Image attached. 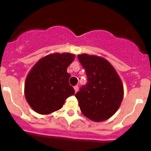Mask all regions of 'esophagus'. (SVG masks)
<instances>
[{"instance_id":"obj_1","label":"esophagus","mask_w":151,"mask_h":151,"mask_svg":"<svg viewBox=\"0 0 151 151\" xmlns=\"http://www.w3.org/2000/svg\"><path fill=\"white\" fill-rule=\"evenodd\" d=\"M73 88H74V91H75V93H77V92L78 91V86H74V87H73Z\"/></svg>"}]
</instances>
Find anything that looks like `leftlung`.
Wrapping results in <instances>:
<instances>
[{"instance_id": "obj_1", "label": "left lung", "mask_w": 151, "mask_h": 151, "mask_svg": "<svg viewBox=\"0 0 151 151\" xmlns=\"http://www.w3.org/2000/svg\"><path fill=\"white\" fill-rule=\"evenodd\" d=\"M78 57L88 79L87 84L75 95L81 111L95 122L108 120L123 100L124 86L120 76L110 62L101 56L84 53Z\"/></svg>"}]
</instances>
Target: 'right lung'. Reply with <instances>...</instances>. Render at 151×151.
<instances>
[{
	"mask_svg": "<svg viewBox=\"0 0 151 151\" xmlns=\"http://www.w3.org/2000/svg\"><path fill=\"white\" fill-rule=\"evenodd\" d=\"M71 53H52L37 61L28 73L24 93L31 108L41 115H48L62 108L65 99L74 95L69 85L67 68L74 60Z\"/></svg>",
	"mask_w": 151,
	"mask_h": 151,
	"instance_id": "add662e5",
	"label": "right lung"
}]
</instances>
